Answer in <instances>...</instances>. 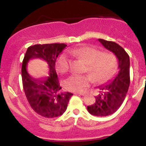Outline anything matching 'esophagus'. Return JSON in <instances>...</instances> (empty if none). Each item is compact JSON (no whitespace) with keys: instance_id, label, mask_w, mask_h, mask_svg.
Returning a JSON list of instances; mask_svg holds the SVG:
<instances>
[{"instance_id":"1","label":"esophagus","mask_w":146,"mask_h":146,"mask_svg":"<svg viewBox=\"0 0 146 146\" xmlns=\"http://www.w3.org/2000/svg\"><path fill=\"white\" fill-rule=\"evenodd\" d=\"M77 95H82V96H83V95H85V92H78V93H76Z\"/></svg>"}]
</instances>
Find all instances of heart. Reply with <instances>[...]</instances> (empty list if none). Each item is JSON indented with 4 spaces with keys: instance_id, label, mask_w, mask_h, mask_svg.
Here are the masks:
<instances>
[{
    "instance_id": "b5f03b06",
    "label": "heart",
    "mask_w": 146,
    "mask_h": 146,
    "mask_svg": "<svg viewBox=\"0 0 146 146\" xmlns=\"http://www.w3.org/2000/svg\"><path fill=\"white\" fill-rule=\"evenodd\" d=\"M70 54L83 60L88 64V71L95 81H107L114 74L117 61L113 54L101 53L99 50L90 46H82L69 51ZM70 59L66 54L60 56L57 61V68L61 73H66L70 68ZM91 77L85 75H73L64 82V86L71 92H80L88 86Z\"/></svg>"
}]
</instances>
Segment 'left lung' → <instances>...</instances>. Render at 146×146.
Here are the masks:
<instances>
[{"instance_id":"obj_1","label":"left lung","mask_w":146,"mask_h":146,"mask_svg":"<svg viewBox=\"0 0 146 146\" xmlns=\"http://www.w3.org/2000/svg\"><path fill=\"white\" fill-rule=\"evenodd\" d=\"M103 46L111 51L118 60V73L109 84L99 87L102 93L95 97L93 104L88 106L90 114L97 117H106L112 114L121 107L124 100L130 84V59L129 56L118 44L99 39Z\"/></svg>"}]
</instances>
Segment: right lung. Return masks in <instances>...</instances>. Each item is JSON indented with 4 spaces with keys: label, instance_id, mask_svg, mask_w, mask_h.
<instances>
[{
    "label": "right lung",
    "instance_id": "add662e5",
    "mask_svg": "<svg viewBox=\"0 0 146 146\" xmlns=\"http://www.w3.org/2000/svg\"><path fill=\"white\" fill-rule=\"evenodd\" d=\"M67 45L65 44H35L28 47L22 65L23 89L28 102L32 110L42 117L55 118L65 112L69 100L73 94L61 92L55 65L58 55ZM40 58L49 67L50 76L43 79H35L27 70L29 60Z\"/></svg>",
    "mask_w": 146,
    "mask_h": 146
}]
</instances>
